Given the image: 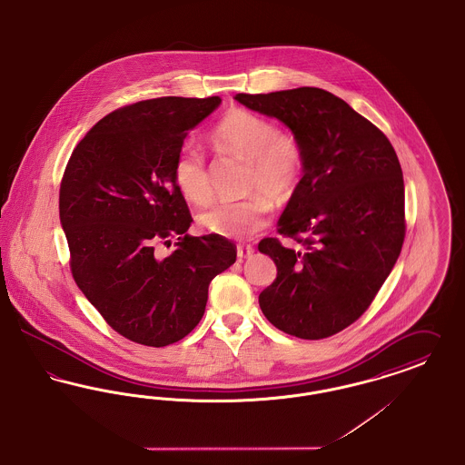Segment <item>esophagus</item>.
Segmentation results:
<instances>
[{
  "mask_svg": "<svg viewBox=\"0 0 465 465\" xmlns=\"http://www.w3.org/2000/svg\"><path fill=\"white\" fill-rule=\"evenodd\" d=\"M252 252H254V249H252V246H249V244H242V246L237 247V256H239L241 260L252 256Z\"/></svg>",
  "mask_w": 465,
  "mask_h": 465,
  "instance_id": "esophagus-1",
  "label": "esophagus"
}]
</instances>
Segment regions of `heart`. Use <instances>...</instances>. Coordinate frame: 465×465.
<instances>
[{"label": "heart", "instance_id": "b5f03b06", "mask_svg": "<svg viewBox=\"0 0 465 465\" xmlns=\"http://www.w3.org/2000/svg\"><path fill=\"white\" fill-rule=\"evenodd\" d=\"M221 149L249 160V190L263 192L273 202L288 200L299 186L303 153L299 140L281 134L272 121L242 109L230 110L213 132ZM172 175L177 190L193 203H205L213 196L203 151L184 142L173 160ZM271 202L262 193L246 200H224L200 213V224L224 239H247L269 224Z\"/></svg>", "mask_w": 465, "mask_h": 465}]
</instances>
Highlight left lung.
Listing matches in <instances>:
<instances>
[{"label":"left lung","mask_w":465,"mask_h":465,"mask_svg":"<svg viewBox=\"0 0 465 465\" xmlns=\"http://www.w3.org/2000/svg\"><path fill=\"white\" fill-rule=\"evenodd\" d=\"M247 109L279 119L299 140L302 179L263 239L277 277L260 293L273 327L301 339H325L356 322L391 272L406 235L399 158L371 121L318 87L237 94ZM302 235L301 238L300 235Z\"/></svg>","instance_id":"8db88e82"}]
</instances>
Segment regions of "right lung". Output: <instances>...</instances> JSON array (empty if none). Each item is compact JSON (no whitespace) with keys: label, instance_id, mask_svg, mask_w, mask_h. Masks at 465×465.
<instances>
[{"label":"right lung","instance_id":"obj_1","mask_svg":"<svg viewBox=\"0 0 465 465\" xmlns=\"http://www.w3.org/2000/svg\"><path fill=\"white\" fill-rule=\"evenodd\" d=\"M219 96H164L100 119L77 143L59 190V219L77 286L123 337L163 348L205 312L209 284L235 263L219 235L192 237V214L172 175L184 138ZM178 246L158 259L160 243Z\"/></svg>","mask_w":465,"mask_h":465}]
</instances>
